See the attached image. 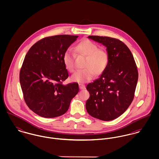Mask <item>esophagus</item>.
I'll return each mask as SVG.
<instances>
[{"label":"esophagus","instance_id":"esophagus-1","mask_svg":"<svg viewBox=\"0 0 159 159\" xmlns=\"http://www.w3.org/2000/svg\"><path fill=\"white\" fill-rule=\"evenodd\" d=\"M79 88L80 89H86V86L83 84H79Z\"/></svg>","mask_w":159,"mask_h":159}]
</instances>
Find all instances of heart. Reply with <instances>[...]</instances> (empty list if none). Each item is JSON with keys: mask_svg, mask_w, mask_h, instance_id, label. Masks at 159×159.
Returning <instances> with one entry per match:
<instances>
[{"mask_svg": "<svg viewBox=\"0 0 159 159\" xmlns=\"http://www.w3.org/2000/svg\"><path fill=\"white\" fill-rule=\"evenodd\" d=\"M75 49L78 54L86 57L83 66L84 69L77 71L71 76L73 81L85 83L94 78L95 73L99 76L105 71L109 62V54L107 50L98 48L95 43L88 39L82 40ZM63 62L68 71L72 73L75 71V54L71 50L68 49L64 52Z\"/></svg>", "mask_w": 159, "mask_h": 159, "instance_id": "heart-1", "label": "heart"}]
</instances>
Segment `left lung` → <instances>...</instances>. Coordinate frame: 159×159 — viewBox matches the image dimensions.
<instances>
[{"instance_id": "left-lung-1", "label": "left lung", "mask_w": 159, "mask_h": 159, "mask_svg": "<svg viewBox=\"0 0 159 159\" xmlns=\"http://www.w3.org/2000/svg\"><path fill=\"white\" fill-rule=\"evenodd\" d=\"M88 38L107 47L109 62L100 78L87 85L90 97L86 110L95 118L112 120L124 113L134 100L138 78L136 63L120 40L95 35Z\"/></svg>"}]
</instances>
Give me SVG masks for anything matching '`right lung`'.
Masks as SVG:
<instances>
[{"instance_id": "obj_1", "label": "right lung", "mask_w": 159, "mask_h": 159, "mask_svg": "<svg viewBox=\"0 0 159 159\" xmlns=\"http://www.w3.org/2000/svg\"><path fill=\"white\" fill-rule=\"evenodd\" d=\"M78 35H58L42 39L26 54L20 73L24 99L35 113L45 118L68 110L79 91L76 83L63 84L68 77L63 56Z\"/></svg>"}]
</instances>
